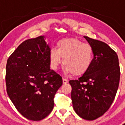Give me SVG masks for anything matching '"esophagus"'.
<instances>
[{
	"instance_id": "1",
	"label": "esophagus",
	"mask_w": 125,
	"mask_h": 125,
	"mask_svg": "<svg viewBox=\"0 0 125 125\" xmlns=\"http://www.w3.org/2000/svg\"><path fill=\"white\" fill-rule=\"evenodd\" d=\"M68 82V80H67L66 78H63V83H67Z\"/></svg>"
}]
</instances>
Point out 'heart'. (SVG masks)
<instances>
[{"label": "heart", "mask_w": 125, "mask_h": 125, "mask_svg": "<svg viewBox=\"0 0 125 125\" xmlns=\"http://www.w3.org/2000/svg\"><path fill=\"white\" fill-rule=\"evenodd\" d=\"M56 45L57 50L52 48L49 52L50 65L53 70H56L63 58V64L69 73L80 76L87 72L93 58L91 45L76 38H65Z\"/></svg>", "instance_id": "obj_1"}]
</instances>
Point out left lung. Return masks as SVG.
Returning a JSON list of instances; mask_svg holds the SVG:
<instances>
[{"instance_id":"8db88e82","label":"left lung","mask_w":125,"mask_h":125,"mask_svg":"<svg viewBox=\"0 0 125 125\" xmlns=\"http://www.w3.org/2000/svg\"><path fill=\"white\" fill-rule=\"evenodd\" d=\"M93 48L92 63L77 80H71V99L75 112L86 120H95L108 110L120 80L117 53L104 42L84 36Z\"/></svg>"}]
</instances>
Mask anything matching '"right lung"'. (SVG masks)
Returning <instances> with one entry per match:
<instances>
[{
	"label": "right lung",
	"mask_w": 125,
	"mask_h": 125,
	"mask_svg": "<svg viewBox=\"0 0 125 125\" xmlns=\"http://www.w3.org/2000/svg\"><path fill=\"white\" fill-rule=\"evenodd\" d=\"M50 46L43 36L21 43L6 63L7 93L22 116L40 121L50 114L62 76L51 69Z\"/></svg>",
	"instance_id": "obj_1"
}]
</instances>
